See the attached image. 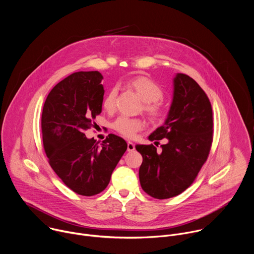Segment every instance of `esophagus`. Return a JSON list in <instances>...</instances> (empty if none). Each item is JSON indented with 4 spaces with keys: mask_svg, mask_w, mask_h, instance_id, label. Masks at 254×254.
<instances>
[{
    "mask_svg": "<svg viewBox=\"0 0 254 254\" xmlns=\"http://www.w3.org/2000/svg\"><path fill=\"white\" fill-rule=\"evenodd\" d=\"M134 149H135L134 143L131 141H127V151L131 152V151H134Z\"/></svg>",
    "mask_w": 254,
    "mask_h": 254,
    "instance_id": "1",
    "label": "esophagus"
}]
</instances>
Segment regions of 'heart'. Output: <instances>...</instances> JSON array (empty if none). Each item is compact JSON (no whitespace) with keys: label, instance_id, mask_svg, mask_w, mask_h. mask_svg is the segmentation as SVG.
I'll return each mask as SVG.
<instances>
[{"label":"heart","instance_id":"heart-1","mask_svg":"<svg viewBox=\"0 0 254 254\" xmlns=\"http://www.w3.org/2000/svg\"><path fill=\"white\" fill-rule=\"evenodd\" d=\"M127 85L142 99L143 112L148 115L151 121L160 123L166 119L167 111L160 101L164 96V91L156 81L146 76H136L129 79ZM118 91V86H114L106 93L102 102L105 111L114 112L116 110ZM113 127L120 134L131 138L144 127V122L140 119L121 117L114 123Z\"/></svg>","mask_w":254,"mask_h":254}]
</instances>
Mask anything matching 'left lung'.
<instances>
[{"label":"left lung","mask_w":254,"mask_h":254,"mask_svg":"<svg viewBox=\"0 0 254 254\" xmlns=\"http://www.w3.org/2000/svg\"><path fill=\"white\" fill-rule=\"evenodd\" d=\"M168 138L161 152L151 144H136L142 157L138 177L142 190L156 199L183 193L195 181L208 159L213 141V113L210 100L190 76L174 78L173 102L164 126L150 140ZM155 142V143H156Z\"/></svg>","instance_id":"1"}]
</instances>
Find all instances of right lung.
<instances>
[{
	"instance_id": "1",
	"label": "right lung",
	"mask_w": 254,
	"mask_h": 254,
	"mask_svg": "<svg viewBox=\"0 0 254 254\" xmlns=\"http://www.w3.org/2000/svg\"><path fill=\"white\" fill-rule=\"evenodd\" d=\"M98 71L69 75L48 94L42 112L43 146L49 165L73 192L93 196L110 183L112 174L127 149V141L114 133L101 143L84 131L100 115L104 89Z\"/></svg>"
}]
</instances>
